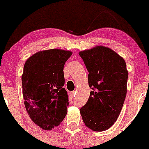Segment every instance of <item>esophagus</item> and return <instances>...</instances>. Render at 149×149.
<instances>
[{"mask_svg": "<svg viewBox=\"0 0 149 149\" xmlns=\"http://www.w3.org/2000/svg\"><path fill=\"white\" fill-rule=\"evenodd\" d=\"M70 95H71L72 98H73V97H75V95H76V92H75V91L71 92H70Z\"/></svg>", "mask_w": 149, "mask_h": 149, "instance_id": "1", "label": "esophagus"}]
</instances>
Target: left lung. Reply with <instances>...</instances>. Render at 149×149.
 <instances>
[{
  "label": "left lung",
  "instance_id": "1",
  "mask_svg": "<svg viewBox=\"0 0 149 149\" xmlns=\"http://www.w3.org/2000/svg\"><path fill=\"white\" fill-rule=\"evenodd\" d=\"M79 55L88 69L92 91L80 115L87 127L107 130L115 123L127 94L128 71L123 58L109 47L97 46Z\"/></svg>",
  "mask_w": 149,
  "mask_h": 149
}]
</instances>
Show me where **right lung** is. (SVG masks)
Masks as SVG:
<instances>
[{"label":"right lung","mask_w":149,"mask_h":149,"mask_svg":"<svg viewBox=\"0 0 149 149\" xmlns=\"http://www.w3.org/2000/svg\"><path fill=\"white\" fill-rule=\"evenodd\" d=\"M72 52L59 49L40 51L25 62L22 76L26 111L42 129L57 127L67 113L69 97L64 85V66Z\"/></svg>","instance_id":"right-lung-1"}]
</instances>
